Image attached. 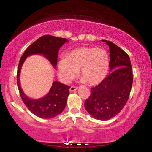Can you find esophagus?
Instances as JSON below:
<instances>
[{
	"label": "esophagus",
	"instance_id": "obj_1",
	"mask_svg": "<svg viewBox=\"0 0 152 152\" xmlns=\"http://www.w3.org/2000/svg\"><path fill=\"white\" fill-rule=\"evenodd\" d=\"M77 89H78L77 86H71V88H70V89H69V91H70L71 92H73V91H76Z\"/></svg>",
	"mask_w": 152,
	"mask_h": 152
}]
</instances>
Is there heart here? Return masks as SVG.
Instances as JSON below:
<instances>
[{"mask_svg":"<svg viewBox=\"0 0 152 152\" xmlns=\"http://www.w3.org/2000/svg\"><path fill=\"white\" fill-rule=\"evenodd\" d=\"M109 69V55L104 48L79 47L58 62V71L61 79L69 83L76 77L80 69L83 81L97 85L106 78Z\"/></svg>","mask_w":152,"mask_h":152,"instance_id":"b5f03b06","label":"heart"}]
</instances>
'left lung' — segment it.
<instances>
[{"label":"left lung","mask_w":152,"mask_h":152,"mask_svg":"<svg viewBox=\"0 0 152 152\" xmlns=\"http://www.w3.org/2000/svg\"><path fill=\"white\" fill-rule=\"evenodd\" d=\"M109 47V68L111 71L84 103L85 109L96 119H111L123 109L128 101L133 83L129 55L111 41L104 40Z\"/></svg>","instance_id":"8db88e82"}]
</instances>
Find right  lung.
Returning <instances> with one entry per match:
<instances>
[{"instance_id": "right-lung-1", "label": "right lung", "mask_w": 152, "mask_h": 152, "mask_svg": "<svg viewBox=\"0 0 152 152\" xmlns=\"http://www.w3.org/2000/svg\"><path fill=\"white\" fill-rule=\"evenodd\" d=\"M66 42H69L66 38L45 35L28 47L20 59L17 72V84L20 97L26 107L34 115L40 118H53L64 111L69 94L70 86L61 82L54 81L49 92L44 97L38 99H31L25 95L20 86L19 76L20 69L26 58L34 54H42L56 68L58 50L62 45Z\"/></svg>"}]
</instances>
